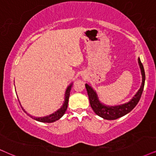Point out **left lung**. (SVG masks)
<instances>
[{"label":"left lung","instance_id":"obj_1","mask_svg":"<svg viewBox=\"0 0 156 156\" xmlns=\"http://www.w3.org/2000/svg\"><path fill=\"white\" fill-rule=\"evenodd\" d=\"M138 62L140 65V68L141 70L142 77H143V81L138 91L135 94V96L133 98V99L130 101H129L127 104H122V105L116 106H108L102 104L98 100L97 94L96 92L93 90V88L90 87L89 85L86 84V88L87 90L88 98H89L90 104L91 108L94 110V112L97 114L98 116L101 117L105 119L108 120H114L117 119L118 118L123 117L125 114L131 112L134 108L135 107L137 103H138L140 97L143 94L144 85H145V70L143 64H142L140 59L138 58Z\"/></svg>","mask_w":156,"mask_h":156}]
</instances>
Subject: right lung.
<instances>
[{"label": "right lung", "mask_w": 156, "mask_h": 156, "mask_svg": "<svg viewBox=\"0 0 156 156\" xmlns=\"http://www.w3.org/2000/svg\"><path fill=\"white\" fill-rule=\"evenodd\" d=\"M71 86H72V84H70V86L68 87V88H67L66 92V96H65V101H64L63 104H62V107H61L60 109H58L57 112H55V113L50 114V115L46 116V117H38V118L34 117H32L31 115H30V114H29L28 113H27V112H26L25 110L23 109V108H22V109L23 110V112H24L25 113H27V114H28L29 117H31L32 119L37 120V121H38V122L51 123V122H54L55 121H57V120L60 119V118L64 115L65 112H66L67 108H68L69 96H70V90H71ZM19 103H20V102H19Z\"/></svg>", "instance_id": "obj_1"}]
</instances>
